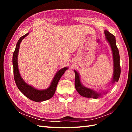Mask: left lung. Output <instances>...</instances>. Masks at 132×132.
<instances>
[{
    "label": "left lung",
    "instance_id": "8db88e82",
    "mask_svg": "<svg viewBox=\"0 0 132 132\" xmlns=\"http://www.w3.org/2000/svg\"><path fill=\"white\" fill-rule=\"evenodd\" d=\"M105 35L106 38L110 43L111 47V50L112 51L113 58V77L112 79V83L117 82L120 77L121 74V67L119 64V53L118 48L116 45V38L114 36L109 32V31H105ZM75 72V87L78 91V93L83 97L97 98L100 97L102 94L101 93H96V92L91 90L90 89L84 86L80 82L79 75L77 71L74 70Z\"/></svg>",
    "mask_w": 132,
    "mask_h": 132
}]
</instances>
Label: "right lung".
I'll return each mask as SVG.
<instances>
[{
    "instance_id": "right-lung-1",
    "label": "right lung",
    "mask_w": 132,
    "mask_h": 132,
    "mask_svg": "<svg viewBox=\"0 0 132 132\" xmlns=\"http://www.w3.org/2000/svg\"><path fill=\"white\" fill-rule=\"evenodd\" d=\"M28 35H29V33L25 34L19 38L13 53V64L14 67V80L19 90L27 98L35 102L44 101L53 97L55 92V90H56L58 82L62 76L68 69V68H63L57 71L51 84V85L46 90H39L35 89L32 86L28 85L21 78L19 71L18 64V55L20 45V43L22 39L26 37Z\"/></svg>"
}]
</instances>
